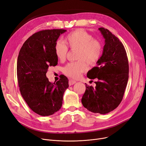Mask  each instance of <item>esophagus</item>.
<instances>
[{"mask_svg": "<svg viewBox=\"0 0 146 146\" xmlns=\"http://www.w3.org/2000/svg\"><path fill=\"white\" fill-rule=\"evenodd\" d=\"M76 83V81L75 80H70L69 81V86H72L74 84H75Z\"/></svg>", "mask_w": 146, "mask_h": 146, "instance_id": "esophagus-1", "label": "esophagus"}]
</instances>
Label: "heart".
<instances>
[{"label":"heart","mask_w":146,"mask_h":146,"mask_svg":"<svg viewBox=\"0 0 146 146\" xmlns=\"http://www.w3.org/2000/svg\"><path fill=\"white\" fill-rule=\"evenodd\" d=\"M65 43L71 49H77L76 62H69L63 68L64 74L72 78H77L85 72L88 68L87 63L94 65L99 61L103 52L102 45L100 41L93 39L87 32L78 29L69 33L65 38ZM57 58L64 61L68 53V48L61 40H58L54 46Z\"/></svg>","instance_id":"b5f03b06"}]
</instances>
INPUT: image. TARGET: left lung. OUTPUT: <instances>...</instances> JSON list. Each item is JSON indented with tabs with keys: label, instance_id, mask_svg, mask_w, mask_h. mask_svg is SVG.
I'll list each match as a JSON object with an SVG mask.
<instances>
[{
	"label": "left lung",
	"instance_id": "left-lung-1",
	"mask_svg": "<svg viewBox=\"0 0 146 146\" xmlns=\"http://www.w3.org/2000/svg\"><path fill=\"white\" fill-rule=\"evenodd\" d=\"M99 30L105 39V44L98 66L87 74L88 78H98V81L95 87L86 86L81 102L90 112L106 114L118 106L123 99L129 64L126 50L119 40L105 28Z\"/></svg>",
	"mask_w": 146,
	"mask_h": 146
}]
</instances>
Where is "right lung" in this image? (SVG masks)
Here are the masks:
<instances>
[{
    "label": "right lung",
    "instance_id": "1",
    "mask_svg": "<svg viewBox=\"0 0 146 146\" xmlns=\"http://www.w3.org/2000/svg\"><path fill=\"white\" fill-rule=\"evenodd\" d=\"M63 29L41 30L28 38L21 48L17 60L19 90L30 108L41 116H49L62 107L63 96L69 87L68 80L62 75L52 83L46 77L49 66L58 64L54 46Z\"/></svg>",
    "mask_w": 146,
    "mask_h": 146
}]
</instances>
